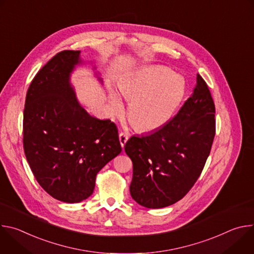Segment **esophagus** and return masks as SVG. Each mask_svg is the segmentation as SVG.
<instances>
[{"instance_id": "esophagus-1", "label": "esophagus", "mask_w": 254, "mask_h": 254, "mask_svg": "<svg viewBox=\"0 0 254 254\" xmlns=\"http://www.w3.org/2000/svg\"><path fill=\"white\" fill-rule=\"evenodd\" d=\"M127 139H128V134H127V133H126V132H124V131L120 132V142H121V146H122L123 148L125 147V144H126V142L127 141Z\"/></svg>"}]
</instances>
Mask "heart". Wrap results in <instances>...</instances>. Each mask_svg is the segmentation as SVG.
I'll use <instances>...</instances> for the list:
<instances>
[{
  "mask_svg": "<svg viewBox=\"0 0 254 254\" xmlns=\"http://www.w3.org/2000/svg\"><path fill=\"white\" fill-rule=\"evenodd\" d=\"M119 90L129 102V123L137 130L151 131L170 121L184 98L186 87L184 80L168 68L148 66L123 80ZM110 111L113 115L123 112V103L115 93L110 96Z\"/></svg>",
  "mask_w": 254,
  "mask_h": 254,
  "instance_id": "obj_1",
  "label": "heart"
}]
</instances>
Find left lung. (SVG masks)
Returning a JSON list of instances; mask_svg holds the SVG:
<instances>
[{"label":"left lung","mask_w":254,"mask_h":254,"mask_svg":"<svg viewBox=\"0 0 254 254\" xmlns=\"http://www.w3.org/2000/svg\"><path fill=\"white\" fill-rule=\"evenodd\" d=\"M215 130V104L207 83L197 74L193 93L171 121L126 142L132 162V199L153 209L182 199L203 171Z\"/></svg>","instance_id":"8db88e82"}]
</instances>
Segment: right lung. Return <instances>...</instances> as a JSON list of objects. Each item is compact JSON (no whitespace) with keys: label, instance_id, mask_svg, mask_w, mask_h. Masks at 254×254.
Wrapping results in <instances>:
<instances>
[{"label":"right lung","instance_id":"obj_1","mask_svg":"<svg viewBox=\"0 0 254 254\" xmlns=\"http://www.w3.org/2000/svg\"><path fill=\"white\" fill-rule=\"evenodd\" d=\"M79 54L61 51L38 71L23 118V147L34 177L50 196L66 203L88 198L97 173L122 152L115 123L87 114L70 85Z\"/></svg>","mask_w":254,"mask_h":254}]
</instances>
